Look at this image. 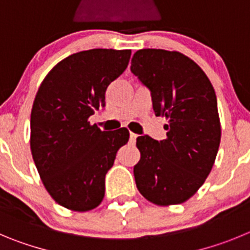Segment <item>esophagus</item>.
I'll use <instances>...</instances> for the list:
<instances>
[{
  "instance_id": "34e87169",
  "label": "esophagus",
  "mask_w": 250,
  "mask_h": 250,
  "mask_svg": "<svg viewBox=\"0 0 250 250\" xmlns=\"http://www.w3.org/2000/svg\"><path fill=\"white\" fill-rule=\"evenodd\" d=\"M137 137H138V136H137L136 133H132V132H130V134H129L130 142H133V143H134V142H136V139H137Z\"/></svg>"
}]
</instances>
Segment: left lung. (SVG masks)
Returning <instances> with one entry per match:
<instances>
[{
	"mask_svg": "<svg viewBox=\"0 0 250 250\" xmlns=\"http://www.w3.org/2000/svg\"><path fill=\"white\" fill-rule=\"evenodd\" d=\"M130 71L150 91L153 111L166 117L167 138H137L134 166L139 193L157 206L188 201L210 173L220 143L217 96L203 69L175 51L145 48Z\"/></svg>",
	"mask_w": 250,
	"mask_h": 250,
	"instance_id": "left-lung-1",
	"label": "left lung"
}]
</instances>
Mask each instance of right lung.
<instances>
[{
	"label": "right lung",
	"mask_w": 250,
	"mask_h": 250,
	"mask_svg": "<svg viewBox=\"0 0 250 250\" xmlns=\"http://www.w3.org/2000/svg\"><path fill=\"white\" fill-rule=\"evenodd\" d=\"M130 49L94 48L58 62L42 81L31 112V152L49 195L60 206L88 212L104 197L105 174L129 139L88 118L105 105V91L127 68Z\"/></svg>",
	"instance_id": "1"
}]
</instances>
